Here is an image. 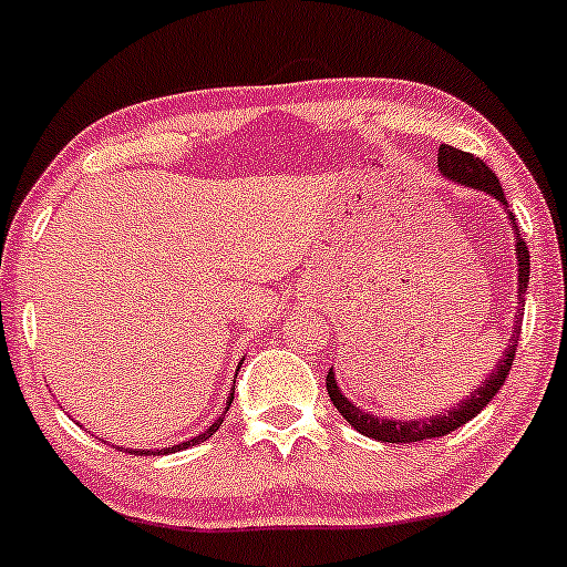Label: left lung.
Masks as SVG:
<instances>
[{
	"mask_svg": "<svg viewBox=\"0 0 567 567\" xmlns=\"http://www.w3.org/2000/svg\"><path fill=\"white\" fill-rule=\"evenodd\" d=\"M437 169H441L443 178L454 181V184L476 188V192L489 194L495 197L497 203L505 208V216H508L511 227H514V251H516V321H514V334L508 338V349L503 351V359L495 364L489 375L481 381V386L473 389L465 400H460L454 408L449 411L435 413V416H424V419H383L375 416V413L362 411V408L351 403L343 392H340L338 381H334V370L327 373V392H330L332 405L338 408L340 416L351 424L357 432L362 435L375 437L381 443H416V441H427V437H441L454 432L456 427H462L465 422H471L473 416H478L486 405L492 403L501 386L508 379L511 373V362L516 357V340H519V330H522V310H525V291L529 284V251L525 246V237L519 235V227H516V218L511 216L508 210V199H505L501 181L497 175L486 167L478 156L465 154V151H456L452 145H441L437 148Z\"/></svg>",
	"mask_w": 567,
	"mask_h": 567,
	"instance_id": "obj_1",
	"label": "left lung"
}]
</instances>
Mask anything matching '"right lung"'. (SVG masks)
Segmentation results:
<instances>
[{"mask_svg": "<svg viewBox=\"0 0 567 567\" xmlns=\"http://www.w3.org/2000/svg\"><path fill=\"white\" fill-rule=\"evenodd\" d=\"M233 394H235V392H233ZM233 394H229V400H227V408H224V413H227V411H229V405H233ZM224 413H218V416H216V422H213L208 430H205V432H199V435H194V437H188V441H184V443H178V446L156 449V452H148V449H140V454H173V452H181V449H188V446H197V443L208 441V437L213 435V432H216L218 427H221V422H224ZM130 452H132V449H130ZM135 454H137V449H135Z\"/></svg>", "mask_w": 567, "mask_h": 567, "instance_id": "obj_1", "label": "right lung"}]
</instances>
